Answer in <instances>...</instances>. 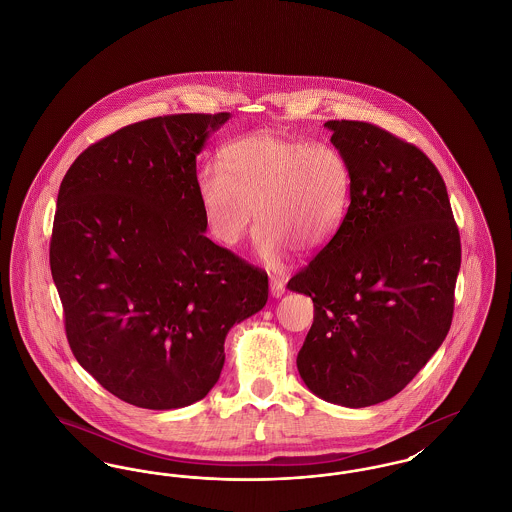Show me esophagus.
Masks as SVG:
<instances>
[{
    "mask_svg": "<svg viewBox=\"0 0 512 512\" xmlns=\"http://www.w3.org/2000/svg\"><path fill=\"white\" fill-rule=\"evenodd\" d=\"M286 293V284H284V280H280V278H276V276H272L270 278V295L272 297H282Z\"/></svg>",
    "mask_w": 512,
    "mask_h": 512,
    "instance_id": "esophagus-1",
    "label": "esophagus"
}]
</instances>
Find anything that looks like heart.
Instances as JSON below:
<instances>
[{
    "mask_svg": "<svg viewBox=\"0 0 512 512\" xmlns=\"http://www.w3.org/2000/svg\"><path fill=\"white\" fill-rule=\"evenodd\" d=\"M353 174L340 149L280 134H251L222 149L197 190L215 240L240 244L257 209V253L278 267L288 247L313 253L340 232L351 203Z\"/></svg>",
    "mask_w": 512,
    "mask_h": 512,
    "instance_id": "obj_1",
    "label": "heart"
}]
</instances>
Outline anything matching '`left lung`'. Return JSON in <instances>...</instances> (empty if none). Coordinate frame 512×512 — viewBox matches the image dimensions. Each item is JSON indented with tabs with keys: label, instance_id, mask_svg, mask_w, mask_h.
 Segmentation results:
<instances>
[{
	"label": "left lung",
	"instance_id": "1",
	"mask_svg": "<svg viewBox=\"0 0 512 512\" xmlns=\"http://www.w3.org/2000/svg\"><path fill=\"white\" fill-rule=\"evenodd\" d=\"M349 161L338 236L288 282L315 303L297 370L317 397L363 409L403 390L445 340L461 238L434 163L390 132L328 121Z\"/></svg>",
	"mask_w": 512,
	"mask_h": 512
}]
</instances>
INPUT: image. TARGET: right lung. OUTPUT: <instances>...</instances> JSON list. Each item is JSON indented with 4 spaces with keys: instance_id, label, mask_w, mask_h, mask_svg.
<instances>
[{
    "instance_id": "add662e5",
    "label": "right lung",
    "mask_w": 512,
    "mask_h": 512,
    "mask_svg": "<svg viewBox=\"0 0 512 512\" xmlns=\"http://www.w3.org/2000/svg\"><path fill=\"white\" fill-rule=\"evenodd\" d=\"M230 113L124 126L76 157L49 265L76 361L122 401L169 411L219 380L224 340L268 299L267 272L207 236L195 157Z\"/></svg>"
}]
</instances>
